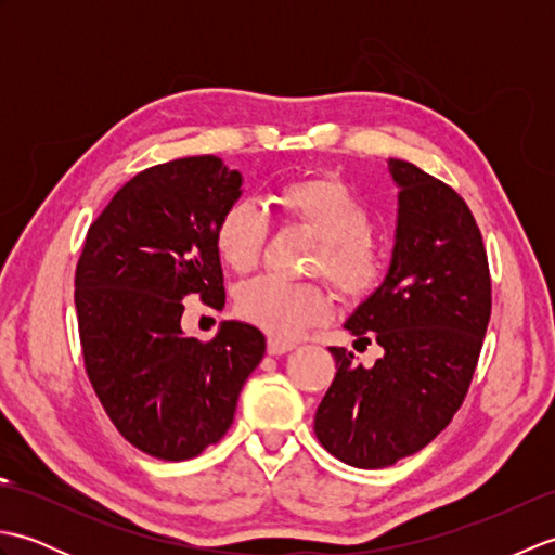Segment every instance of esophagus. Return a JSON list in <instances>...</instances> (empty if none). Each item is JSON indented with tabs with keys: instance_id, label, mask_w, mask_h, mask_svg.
Returning a JSON list of instances; mask_svg holds the SVG:
<instances>
[{
	"instance_id": "obj_1",
	"label": "esophagus",
	"mask_w": 555,
	"mask_h": 555,
	"mask_svg": "<svg viewBox=\"0 0 555 555\" xmlns=\"http://www.w3.org/2000/svg\"><path fill=\"white\" fill-rule=\"evenodd\" d=\"M293 348V344H288V340H284V338H274V336H269V340H267V352L269 356H286V352H291Z\"/></svg>"
}]
</instances>
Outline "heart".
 I'll list each match as a JSON object with an SVG mask.
<instances>
[{"label":"heart","mask_w":555,"mask_h":555,"mask_svg":"<svg viewBox=\"0 0 555 555\" xmlns=\"http://www.w3.org/2000/svg\"><path fill=\"white\" fill-rule=\"evenodd\" d=\"M281 215L320 235L314 271L334 281L346 298H367L382 284L388 267L384 243L367 229V203L334 173H308L281 183L274 193ZM269 235V219L255 199H235L215 227L219 257L245 274L257 267ZM235 310L274 338H296L326 322L334 298L317 281L257 276L238 288Z\"/></svg>","instance_id":"heart-1"}]
</instances>
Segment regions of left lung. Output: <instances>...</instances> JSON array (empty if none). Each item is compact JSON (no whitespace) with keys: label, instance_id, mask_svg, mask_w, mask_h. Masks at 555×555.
Instances as JSON below:
<instances>
[{"label":"left lung","instance_id":"obj_1","mask_svg":"<svg viewBox=\"0 0 555 555\" xmlns=\"http://www.w3.org/2000/svg\"><path fill=\"white\" fill-rule=\"evenodd\" d=\"M398 183V227L384 284L348 317L358 344L384 358L362 367L328 348L336 376L314 415V434L346 465L376 469L422 451L463 405L491 317L485 241L451 185L403 159H388Z\"/></svg>","mask_w":555,"mask_h":555}]
</instances>
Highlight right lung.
<instances>
[{
  "mask_svg": "<svg viewBox=\"0 0 555 555\" xmlns=\"http://www.w3.org/2000/svg\"><path fill=\"white\" fill-rule=\"evenodd\" d=\"M241 173L219 157L157 164L121 185L90 223L76 267V314L88 379L114 427L159 460H188L233 424L264 336L223 322L211 340L183 336V298L227 302L215 245Z\"/></svg>",
  "mask_w": 555,
  "mask_h": 555,
  "instance_id": "add662e5",
  "label": "right lung"
}]
</instances>
